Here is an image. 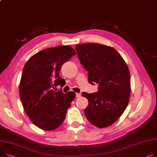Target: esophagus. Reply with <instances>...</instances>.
I'll use <instances>...</instances> for the list:
<instances>
[{
    "mask_svg": "<svg viewBox=\"0 0 157 157\" xmlns=\"http://www.w3.org/2000/svg\"><path fill=\"white\" fill-rule=\"evenodd\" d=\"M81 97V94L80 93H76V98H79Z\"/></svg>",
    "mask_w": 157,
    "mask_h": 157,
    "instance_id": "obj_1",
    "label": "esophagus"
}]
</instances>
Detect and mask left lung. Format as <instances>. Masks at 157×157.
<instances>
[{
  "label": "left lung",
  "mask_w": 157,
  "mask_h": 157,
  "mask_svg": "<svg viewBox=\"0 0 157 157\" xmlns=\"http://www.w3.org/2000/svg\"><path fill=\"white\" fill-rule=\"evenodd\" d=\"M76 50L81 64L88 72L89 82L98 85L97 92L82 94L88 100L85 116L95 126L108 127L128 106L131 93L128 67L111 47L90 43L76 45Z\"/></svg>",
  "instance_id": "left-lung-1"
}]
</instances>
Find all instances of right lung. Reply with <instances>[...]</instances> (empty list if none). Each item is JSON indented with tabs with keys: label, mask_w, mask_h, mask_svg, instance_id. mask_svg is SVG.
Masks as SVG:
<instances>
[{
	"label": "right lung",
	"mask_w": 157,
	"mask_h": 157,
	"mask_svg": "<svg viewBox=\"0 0 157 157\" xmlns=\"http://www.w3.org/2000/svg\"><path fill=\"white\" fill-rule=\"evenodd\" d=\"M76 52L69 45L44 49L31 57L24 66L19 84V96L28 117L45 131L57 129L64 122L67 109L76 94L55 91L63 86L59 76L62 66Z\"/></svg>",
	"instance_id": "add662e5"
}]
</instances>
